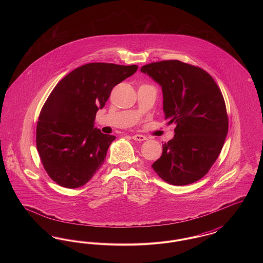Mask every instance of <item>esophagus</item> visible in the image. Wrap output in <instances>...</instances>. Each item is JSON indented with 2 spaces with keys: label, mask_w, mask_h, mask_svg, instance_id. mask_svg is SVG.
<instances>
[{
  "label": "esophagus",
  "mask_w": 263,
  "mask_h": 263,
  "mask_svg": "<svg viewBox=\"0 0 263 263\" xmlns=\"http://www.w3.org/2000/svg\"><path fill=\"white\" fill-rule=\"evenodd\" d=\"M132 138H133V140H135V141H145V140H147V137H146V136H144V135H142V134H136V135H133Z\"/></svg>",
  "instance_id": "34e87169"
}]
</instances>
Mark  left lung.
Masks as SVG:
<instances>
[{"label": "left lung", "instance_id": "obj_1", "mask_svg": "<svg viewBox=\"0 0 263 263\" xmlns=\"http://www.w3.org/2000/svg\"><path fill=\"white\" fill-rule=\"evenodd\" d=\"M141 71L162 86L165 119L176 124L175 137L152 167L170 184L193 183L209 172L225 143L229 118L222 91L205 70L179 60L150 63Z\"/></svg>", "mask_w": 263, "mask_h": 263}]
</instances>
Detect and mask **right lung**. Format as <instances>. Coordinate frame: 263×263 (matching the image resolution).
Wrapping results in <instances>:
<instances>
[{"label":"right lung","mask_w":263,"mask_h":263,"mask_svg":"<svg viewBox=\"0 0 263 263\" xmlns=\"http://www.w3.org/2000/svg\"><path fill=\"white\" fill-rule=\"evenodd\" d=\"M137 69V65L88 63L53 88L39 114L36 148L44 170L57 184L80 187L100 170L115 136L93 128L97 111L112 88Z\"/></svg>","instance_id":"add662e5"}]
</instances>
